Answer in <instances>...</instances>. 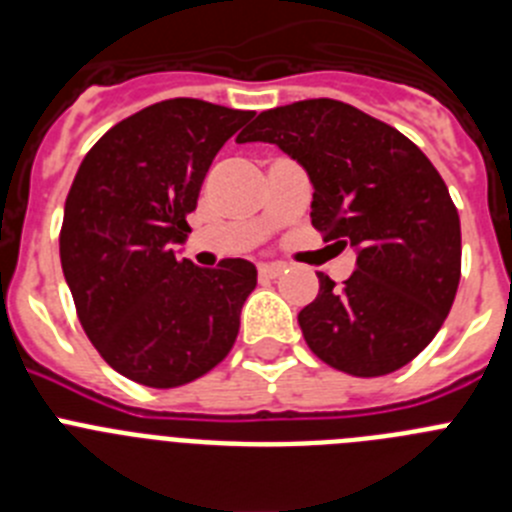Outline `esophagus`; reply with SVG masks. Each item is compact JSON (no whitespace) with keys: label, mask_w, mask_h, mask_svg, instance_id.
<instances>
[{"label":"esophagus","mask_w":512,"mask_h":512,"mask_svg":"<svg viewBox=\"0 0 512 512\" xmlns=\"http://www.w3.org/2000/svg\"><path fill=\"white\" fill-rule=\"evenodd\" d=\"M282 264H261L259 266V277L261 279H277L282 274Z\"/></svg>","instance_id":"esophagus-1"}]
</instances>
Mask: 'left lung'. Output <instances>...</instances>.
<instances>
[{
    "instance_id": "left-lung-1",
    "label": "left lung",
    "mask_w": 512,
    "mask_h": 512,
    "mask_svg": "<svg viewBox=\"0 0 512 512\" xmlns=\"http://www.w3.org/2000/svg\"><path fill=\"white\" fill-rule=\"evenodd\" d=\"M277 143L310 174L312 228L354 246V274L297 315L320 361L384 377L433 341L461 279V225L446 182L413 140L338 99L261 112L238 143Z\"/></svg>"
}]
</instances>
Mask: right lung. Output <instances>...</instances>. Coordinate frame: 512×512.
I'll return each mask as SVG.
<instances>
[{
	"instance_id": "add662e5",
	"label": "right lung",
	"mask_w": 512,
	"mask_h": 512,
	"mask_svg": "<svg viewBox=\"0 0 512 512\" xmlns=\"http://www.w3.org/2000/svg\"><path fill=\"white\" fill-rule=\"evenodd\" d=\"M253 117L202 99H166L117 122L74 176L58 235L79 323L122 377L169 390L233 348L256 266L200 269L171 243L189 233L212 158Z\"/></svg>"
}]
</instances>
